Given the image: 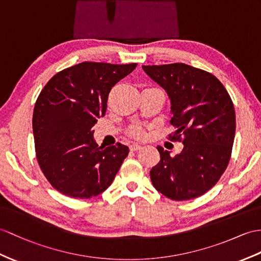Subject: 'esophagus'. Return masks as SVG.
<instances>
[{"label": "esophagus", "mask_w": 261, "mask_h": 261, "mask_svg": "<svg viewBox=\"0 0 261 261\" xmlns=\"http://www.w3.org/2000/svg\"><path fill=\"white\" fill-rule=\"evenodd\" d=\"M129 148H130V150H138V149H141L142 148V145H139V144H132L130 146H129Z\"/></svg>", "instance_id": "1"}]
</instances>
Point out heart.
<instances>
[{
	"instance_id": "obj_1",
	"label": "heart",
	"mask_w": 261,
	"mask_h": 261,
	"mask_svg": "<svg viewBox=\"0 0 261 261\" xmlns=\"http://www.w3.org/2000/svg\"><path fill=\"white\" fill-rule=\"evenodd\" d=\"M133 133H134V134H136V135H138L139 133H141V130H139L138 128H134V129H133Z\"/></svg>"
}]
</instances>
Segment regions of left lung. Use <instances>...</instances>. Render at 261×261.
<instances>
[{
  "label": "left lung",
  "instance_id": "obj_1",
  "mask_svg": "<svg viewBox=\"0 0 261 261\" xmlns=\"http://www.w3.org/2000/svg\"><path fill=\"white\" fill-rule=\"evenodd\" d=\"M170 100L173 139L182 136L175 156L161 146V161L149 171L154 187L173 200H188L208 192L227 168L236 130L229 94L211 73L184 63L143 65Z\"/></svg>",
  "mask_w": 261,
  "mask_h": 261
}]
</instances>
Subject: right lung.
Returning <instances> with one entry per match:
<instances>
[{"label": "right lung", "mask_w": 261, "mask_h": 261, "mask_svg": "<svg viewBox=\"0 0 261 261\" xmlns=\"http://www.w3.org/2000/svg\"><path fill=\"white\" fill-rule=\"evenodd\" d=\"M137 64L83 62L55 74L37 97L33 113L36 158L56 190L92 198L111 186L128 147H101L93 126L103 117L112 87Z\"/></svg>", "instance_id": "1"}]
</instances>
